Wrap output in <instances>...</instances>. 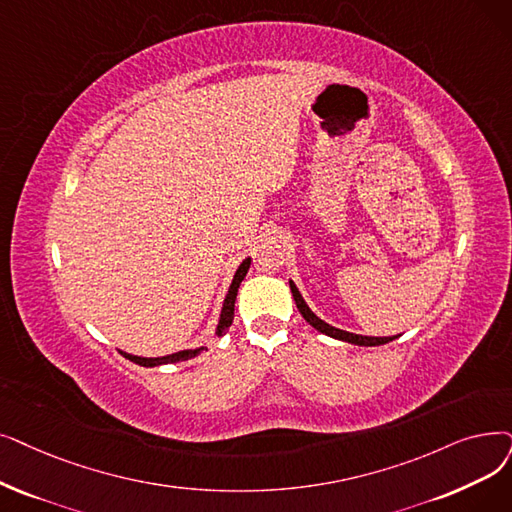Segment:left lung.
<instances>
[{
	"label": "left lung",
	"instance_id": "obj_1",
	"mask_svg": "<svg viewBox=\"0 0 512 512\" xmlns=\"http://www.w3.org/2000/svg\"><path fill=\"white\" fill-rule=\"evenodd\" d=\"M291 293H293V299H295V303H297V309L301 311V316H303L311 326H314L316 330L324 332V335H328V337H332V339L347 341V343H353V345H366V347L385 345V343L397 339V337H362V335H353V332H347V330L330 326V324H326L324 320H320V318L314 314V311H311V309L305 305V301H303L301 293L297 291V286H295L293 280H291Z\"/></svg>",
	"mask_w": 512,
	"mask_h": 512
}]
</instances>
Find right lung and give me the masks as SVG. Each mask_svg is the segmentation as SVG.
<instances>
[{
	"label": "right lung",
	"mask_w": 512,
	"mask_h": 512,
	"mask_svg": "<svg viewBox=\"0 0 512 512\" xmlns=\"http://www.w3.org/2000/svg\"><path fill=\"white\" fill-rule=\"evenodd\" d=\"M249 265H251V259H244L240 263V268L236 270L234 274V280H232V286L230 291L226 295V301H224V307H221V316H219V324H217V335H226V330L230 328L232 320H234V303H236V295H238V286L240 282L244 280V276H247L249 272ZM205 347H196V349H184V351H177V353H171V355H163V358H138V355H129V353H123L127 360L136 362L140 366H146V368H152V366H161V364H175V362H184V360H190V358H196L198 353H201Z\"/></svg>",
	"instance_id": "add662e5"
}]
</instances>
